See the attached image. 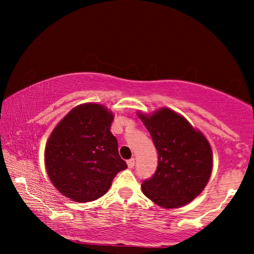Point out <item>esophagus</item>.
<instances>
[{"label":"esophagus","mask_w":254,"mask_h":254,"mask_svg":"<svg viewBox=\"0 0 254 254\" xmlns=\"http://www.w3.org/2000/svg\"><path fill=\"white\" fill-rule=\"evenodd\" d=\"M127 165H128V168H129V169L134 168V165H135V159H134V158L128 159V161H127Z\"/></svg>","instance_id":"1"}]
</instances>
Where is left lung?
Masks as SVG:
<instances>
[{
    "label": "left lung",
    "mask_w": 254,
    "mask_h": 254,
    "mask_svg": "<svg viewBox=\"0 0 254 254\" xmlns=\"http://www.w3.org/2000/svg\"><path fill=\"white\" fill-rule=\"evenodd\" d=\"M138 116L158 154L155 173L142 183L144 195L164 208L190 202L202 192L211 173L213 157L206 137L169 109L150 117Z\"/></svg>",
    "instance_id": "1"
}]
</instances>
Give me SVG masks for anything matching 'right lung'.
I'll return each instance as SVG.
<instances>
[{"label":"right lung","mask_w":254,"mask_h":254,"mask_svg":"<svg viewBox=\"0 0 254 254\" xmlns=\"http://www.w3.org/2000/svg\"><path fill=\"white\" fill-rule=\"evenodd\" d=\"M113 114L98 104L72 109L55 127L45 149L51 182L64 196L88 202L104 195L126 162L110 128Z\"/></svg>","instance_id":"1"}]
</instances>
